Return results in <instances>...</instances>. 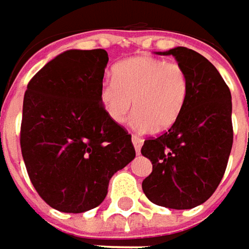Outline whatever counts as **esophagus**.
Wrapping results in <instances>:
<instances>
[{"instance_id":"34e87169","label":"esophagus","mask_w":249,"mask_h":249,"mask_svg":"<svg viewBox=\"0 0 249 249\" xmlns=\"http://www.w3.org/2000/svg\"><path fill=\"white\" fill-rule=\"evenodd\" d=\"M131 141H133V145H134V148H136V151H137V154H140V149H141V147H142V142H144L142 137L133 134V136H131Z\"/></svg>"}]
</instances>
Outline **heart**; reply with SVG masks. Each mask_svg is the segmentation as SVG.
Segmentation results:
<instances>
[{"mask_svg":"<svg viewBox=\"0 0 249 249\" xmlns=\"http://www.w3.org/2000/svg\"><path fill=\"white\" fill-rule=\"evenodd\" d=\"M190 89V76L181 63L137 56L115 66L113 80L101 84L100 101L115 123H123L134 105L131 126L140 131H160L180 118Z\"/></svg>","mask_w":249,"mask_h":249,"instance_id":"b5f03b06","label":"heart"}]
</instances>
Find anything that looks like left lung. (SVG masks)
Masks as SVG:
<instances>
[{"mask_svg":"<svg viewBox=\"0 0 249 249\" xmlns=\"http://www.w3.org/2000/svg\"><path fill=\"white\" fill-rule=\"evenodd\" d=\"M173 55L190 76V95L176 123L147 139L141 154L152 162L142 180L151 202L169 209H191L215 193L233 145L231 94L215 66L201 53L176 47Z\"/></svg>","mask_w":249,"mask_h":249,"instance_id":"obj_1","label":"left lung"}]
</instances>
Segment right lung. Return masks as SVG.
<instances>
[{
  "label": "right lung",
  "instance_id": "add662e5",
  "mask_svg": "<svg viewBox=\"0 0 249 249\" xmlns=\"http://www.w3.org/2000/svg\"><path fill=\"white\" fill-rule=\"evenodd\" d=\"M105 50L65 51L32 77L20 148L30 181L48 205L82 213L105 199L110 177L136 157L131 134L100 101Z\"/></svg>",
  "mask_w": 249,
  "mask_h": 249
}]
</instances>
